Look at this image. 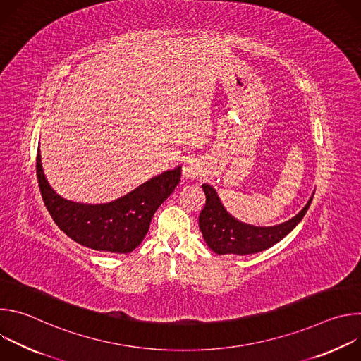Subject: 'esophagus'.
Returning a JSON list of instances; mask_svg holds the SVG:
<instances>
[{
  "mask_svg": "<svg viewBox=\"0 0 361 361\" xmlns=\"http://www.w3.org/2000/svg\"><path fill=\"white\" fill-rule=\"evenodd\" d=\"M201 173V164L197 159H187L183 164V176L185 178H195Z\"/></svg>",
  "mask_w": 361,
  "mask_h": 361,
  "instance_id": "obj_1",
  "label": "esophagus"
}]
</instances>
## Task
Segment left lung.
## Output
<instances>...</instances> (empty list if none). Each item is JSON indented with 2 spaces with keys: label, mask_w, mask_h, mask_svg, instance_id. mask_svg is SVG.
<instances>
[{
  "label": "left lung",
  "mask_w": 361,
  "mask_h": 361,
  "mask_svg": "<svg viewBox=\"0 0 361 361\" xmlns=\"http://www.w3.org/2000/svg\"><path fill=\"white\" fill-rule=\"evenodd\" d=\"M205 194V205L200 213L198 226L204 241L216 254H237L247 255L260 252L270 248L283 240L304 217L313 201L314 192L302 207V210L293 219L270 227L251 226L234 219L210 184H202Z\"/></svg>",
  "instance_id": "8db88e82"
}]
</instances>
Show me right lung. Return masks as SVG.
<instances>
[{
	"label": "right lung",
	"instance_id": "right-lung-1",
	"mask_svg": "<svg viewBox=\"0 0 361 361\" xmlns=\"http://www.w3.org/2000/svg\"><path fill=\"white\" fill-rule=\"evenodd\" d=\"M181 167L152 177L124 197L104 204H84L66 200L48 184L39 148L37 178L48 213L75 243L97 250L126 254L144 240L151 219L180 183Z\"/></svg>",
	"mask_w": 361,
	"mask_h": 361
}]
</instances>
